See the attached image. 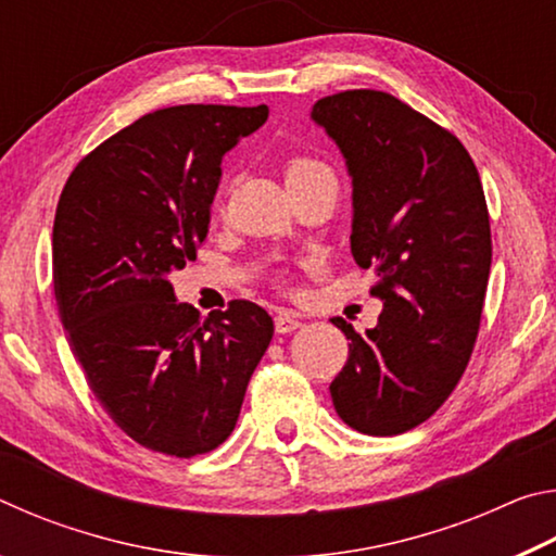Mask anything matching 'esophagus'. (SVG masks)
<instances>
[{"label":"esophagus","mask_w":556,"mask_h":556,"mask_svg":"<svg viewBox=\"0 0 556 556\" xmlns=\"http://www.w3.org/2000/svg\"><path fill=\"white\" fill-rule=\"evenodd\" d=\"M275 328H277V333H291V331H296V328H301V321H299V316H294V314L279 312L275 316Z\"/></svg>","instance_id":"obj_1"}]
</instances>
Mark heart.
Masks as SVG:
<instances>
[{"instance_id": "heart-1", "label": "heart", "mask_w": 556, "mask_h": 556, "mask_svg": "<svg viewBox=\"0 0 556 556\" xmlns=\"http://www.w3.org/2000/svg\"><path fill=\"white\" fill-rule=\"evenodd\" d=\"M324 164L314 162V159H294V162H289L287 166V178H294V176H304V174H312V172H324Z\"/></svg>"}]
</instances>
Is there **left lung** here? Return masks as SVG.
<instances>
[{"label": "left lung", "instance_id": "8db88e82", "mask_svg": "<svg viewBox=\"0 0 556 556\" xmlns=\"http://www.w3.org/2000/svg\"><path fill=\"white\" fill-rule=\"evenodd\" d=\"M312 122L343 154L351 252L382 301L365 333L331 318L351 338L333 407L361 434H404L454 392L481 326L493 257L481 176L451 131L388 92L321 98Z\"/></svg>", "mask_w": 556, "mask_h": 556}]
</instances>
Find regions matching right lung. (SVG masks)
<instances>
[{
  "label": "right lung",
  "instance_id": "add662e5",
  "mask_svg": "<svg viewBox=\"0 0 556 556\" xmlns=\"http://www.w3.org/2000/svg\"><path fill=\"white\" fill-rule=\"evenodd\" d=\"M267 105H178L139 117L75 166L53 223V289L90 390L137 444L191 458L238 425L275 333L252 301L201 316L172 271L208 238L223 156Z\"/></svg>",
  "mask_w": 556,
  "mask_h": 556
}]
</instances>
